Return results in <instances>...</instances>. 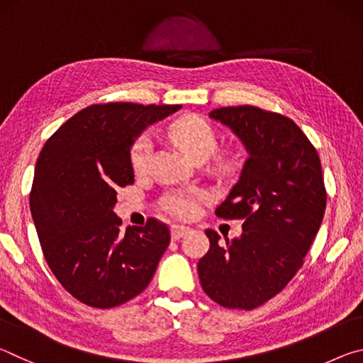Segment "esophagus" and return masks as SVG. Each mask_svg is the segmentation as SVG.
Here are the masks:
<instances>
[{"label": "esophagus", "instance_id": "obj_1", "mask_svg": "<svg viewBox=\"0 0 363 363\" xmlns=\"http://www.w3.org/2000/svg\"><path fill=\"white\" fill-rule=\"evenodd\" d=\"M187 232H189V227H186V225H181V224L171 225V237H173L174 240H179V238L182 235H186Z\"/></svg>", "mask_w": 363, "mask_h": 363}]
</instances>
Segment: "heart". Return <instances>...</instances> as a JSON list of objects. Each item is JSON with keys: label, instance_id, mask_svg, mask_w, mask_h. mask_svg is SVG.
Here are the masks:
<instances>
[{"label": "heart", "instance_id": "b5f03b06", "mask_svg": "<svg viewBox=\"0 0 363 363\" xmlns=\"http://www.w3.org/2000/svg\"><path fill=\"white\" fill-rule=\"evenodd\" d=\"M167 134L169 139L179 147V149L192 160L206 158L211 155V152L216 149V133L211 125L199 115H182L176 118L167 126ZM150 143L145 136H140L131 145L130 160L134 173H143L149 155ZM218 164L223 169L230 168V160L220 157ZM205 194L199 190H187L171 196L168 200L169 210L176 213L177 216L189 218L195 213L196 200H203Z\"/></svg>", "mask_w": 363, "mask_h": 363}]
</instances>
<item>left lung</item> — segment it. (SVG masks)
Here are the masks:
<instances>
[{
	"label": "left lung",
	"mask_w": 363,
	"mask_h": 363,
	"mask_svg": "<svg viewBox=\"0 0 363 363\" xmlns=\"http://www.w3.org/2000/svg\"><path fill=\"white\" fill-rule=\"evenodd\" d=\"M247 145L240 181L216 210L242 219V237L219 243L206 230L210 250L199 261L203 291L227 309L253 311L290 284L320 229L327 189L320 158L288 116L256 106L210 112Z\"/></svg>",
	"instance_id": "8db88e82"
}]
</instances>
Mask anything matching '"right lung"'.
Here are the masks:
<instances>
[{"label":"right lung","mask_w":363,"mask_h":363,"mask_svg":"<svg viewBox=\"0 0 363 363\" xmlns=\"http://www.w3.org/2000/svg\"><path fill=\"white\" fill-rule=\"evenodd\" d=\"M181 106L94 104L49 138L36 160L30 211L49 269L79 303L110 309L149 286L171 242L149 218L121 230L116 190L134 184L133 138Z\"/></svg>","instance_id":"1"}]
</instances>
